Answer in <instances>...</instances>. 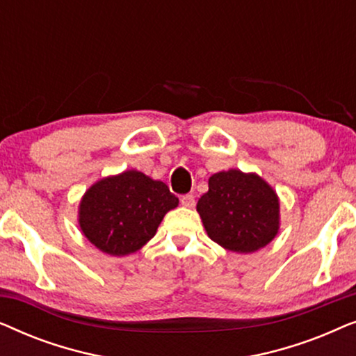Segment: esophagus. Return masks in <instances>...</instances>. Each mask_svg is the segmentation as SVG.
Returning <instances> with one entry per match:
<instances>
[{"instance_id": "esophagus-1", "label": "esophagus", "mask_w": 356, "mask_h": 356, "mask_svg": "<svg viewBox=\"0 0 356 356\" xmlns=\"http://www.w3.org/2000/svg\"><path fill=\"white\" fill-rule=\"evenodd\" d=\"M179 201H181V204L184 207H194V204H196V201H194V196L193 194H184V196H181V199H179Z\"/></svg>"}]
</instances>
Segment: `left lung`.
Masks as SVG:
<instances>
[{
    "label": "left lung",
    "instance_id": "left-lung-1",
    "mask_svg": "<svg viewBox=\"0 0 356 356\" xmlns=\"http://www.w3.org/2000/svg\"><path fill=\"white\" fill-rule=\"evenodd\" d=\"M196 209L209 238L233 252L261 250L280 230V199L257 173H213Z\"/></svg>",
    "mask_w": 356,
    "mask_h": 356
}]
</instances>
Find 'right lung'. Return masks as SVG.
<instances>
[{
	"mask_svg": "<svg viewBox=\"0 0 356 356\" xmlns=\"http://www.w3.org/2000/svg\"><path fill=\"white\" fill-rule=\"evenodd\" d=\"M178 202L163 181L126 170L87 189L81 197L77 223L97 250L128 256L152 240L165 213L178 207Z\"/></svg>",
	"mask_w": 356,
	"mask_h": 356,
	"instance_id": "1",
	"label": "right lung"
}]
</instances>
